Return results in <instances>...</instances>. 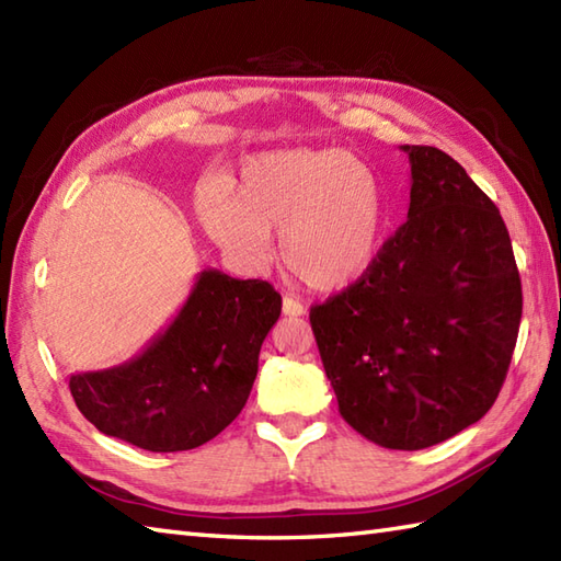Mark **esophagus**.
Returning <instances> with one entry per match:
<instances>
[{
  "label": "esophagus",
  "instance_id": "obj_1",
  "mask_svg": "<svg viewBox=\"0 0 561 561\" xmlns=\"http://www.w3.org/2000/svg\"><path fill=\"white\" fill-rule=\"evenodd\" d=\"M282 313L284 316H289V318H301L304 313H306V308H304V304L301 301H296V299H284L282 301Z\"/></svg>",
  "mask_w": 561,
  "mask_h": 561
}]
</instances>
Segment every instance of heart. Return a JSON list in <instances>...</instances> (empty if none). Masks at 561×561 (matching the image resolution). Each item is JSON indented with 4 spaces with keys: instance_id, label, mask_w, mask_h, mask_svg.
Returning a JSON list of instances; mask_svg holds the SVG:
<instances>
[{
    "instance_id": "heart-1",
    "label": "heart",
    "mask_w": 561,
    "mask_h": 561,
    "mask_svg": "<svg viewBox=\"0 0 561 561\" xmlns=\"http://www.w3.org/2000/svg\"><path fill=\"white\" fill-rule=\"evenodd\" d=\"M199 221L224 253L265 267L272 238L282 260L316 291H340L364 279L380 257L388 229L383 183L368 161L344 149H277L250 157L233 197L207 187Z\"/></svg>"
}]
</instances>
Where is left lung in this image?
Segmentation results:
<instances>
[{
  "instance_id": "1",
  "label": "left lung",
  "mask_w": 561,
  "mask_h": 561,
  "mask_svg": "<svg viewBox=\"0 0 561 561\" xmlns=\"http://www.w3.org/2000/svg\"><path fill=\"white\" fill-rule=\"evenodd\" d=\"M400 149L408 221L364 279L311 308V328L347 424L383 448L420 450L490 412L523 294L494 202L446 151Z\"/></svg>"
}]
</instances>
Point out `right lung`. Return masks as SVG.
I'll return each mask as SVG.
<instances>
[{"mask_svg":"<svg viewBox=\"0 0 561 561\" xmlns=\"http://www.w3.org/2000/svg\"><path fill=\"white\" fill-rule=\"evenodd\" d=\"M279 313L282 296L267 282L202 270L145 350L121 366L75 374L71 398L105 436L153 453L197 448L241 414Z\"/></svg>","mask_w":561,"mask_h":561,"instance_id":"1","label":"right lung"}]
</instances>
